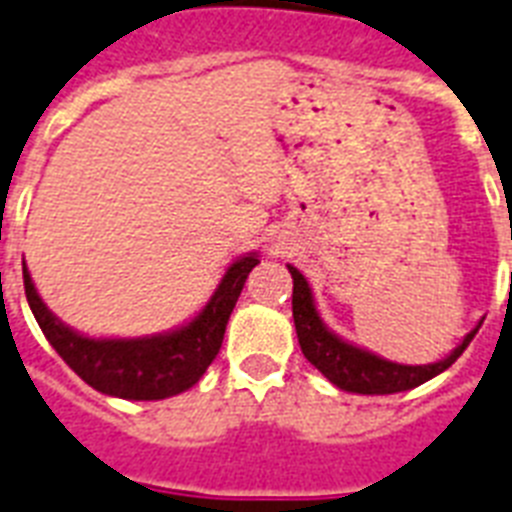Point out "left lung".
Masks as SVG:
<instances>
[{"label":"left lung","mask_w":512,"mask_h":512,"mask_svg":"<svg viewBox=\"0 0 512 512\" xmlns=\"http://www.w3.org/2000/svg\"><path fill=\"white\" fill-rule=\"evenodd\" d=\"M288 272L293 277V326H296L301 352L339 390L358 392V395H392V392L414 390L419 384H425L427 379L443 374L467 350V344L473 342V336L481 328L475 326L462 339V344H457L438 363H427V366L392 363V360L379 358L374 352L363 350L358 344L344 342L342 336H336L320 318L307 277L291 264H288Z\"/></svg>","instance_id":"obj_1"}]
</instances>
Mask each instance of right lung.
I'll return each instance as SVG.
<instances>
[{
  "label": "right lung",
  "instance_id": "obj_1",
  "mask_svg": "<svg viewBox=\"0 0 512 512\" xmlns=\"http://www.w3.org/2000/svg\"><path fill=\"white\" fill-rule=\"evenodd\" d=\"M256 264V253L235 259L208 304L186 326L138 339H93L61 323L47 310L26 267L23 288L47 342L82 382L114 398L162 400L194 387L219 355L229 315Z\"/></svg>",
  "mask_w": 512,
  "mask_h": 512
}]
</instances>
